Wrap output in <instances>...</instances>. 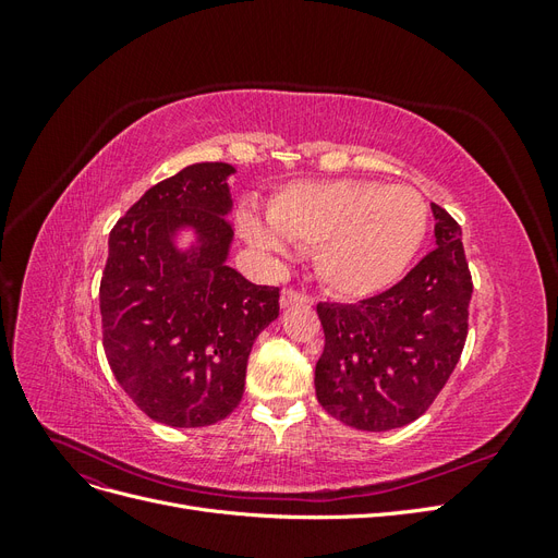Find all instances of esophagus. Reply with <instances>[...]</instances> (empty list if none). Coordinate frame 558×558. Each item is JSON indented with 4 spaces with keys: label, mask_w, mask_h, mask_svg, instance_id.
Segmentation results:
<instances>
[{
    "label": "esophagus",
    "mask_w": 558,
    "mask_h": 558,
    "mask_svg": "<svg viewBox=\"0 0 558 558\" xmlns=\"http://www.w3.org/2000/svg\"><path fill=\"white\" fill-rule=\"evenodd\" d=\"M307 302H310V298L305 293H298V291H291V289H283L281 295H279L281 310L293 307V305H307Z\"/></svg>",
    "instance_id": "esophagus-1"
}]
</instances>
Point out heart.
Instances as JSON below:
<instances>
[{
    "label": "heart",
    "mask_w": 558,
    "mask_h": 558,
    "mask_svg": "<svg viewBox=\"0 0 558 558\" xmlns=\"http://www.w3.org/2000/svg\"><path fill=\"white\" fill-rule=\"evenodd\" d=\"M267 218L242 211V238L283 258L289 242L314 246L320 283L347 300L375 298L396 286L428 234V202L412 185L365 179L302 181L275 195Z\"/></svg>",
    "instance_id": "heart-1"
}]
</instances>
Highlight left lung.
<instances>
[{"instance_id": "8db88e82", "label": "left lung", "mask_w": 558, "mask_h": 558, "mask_svg": "<svg viewBox=\"0 0 558 558\" xmlns=\"http://www.w3.org/2000/svg\"><path fill=\"white\" fill-rule=\"evenodd\" d=\"M435 248L393 289L359 305H318L326 347L316 398L342 424L384 433L412 424L442 391L468 335L472 279L461 226L437 205Z\"/></svg>"}]
</instances>
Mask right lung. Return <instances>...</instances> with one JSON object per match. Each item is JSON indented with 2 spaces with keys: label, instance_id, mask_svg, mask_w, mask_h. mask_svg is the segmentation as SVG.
Instances as JSON below:
<instances>
[{
  "label": "right lung",
  "instance_id": "right-lung-1",
  "mask_svg": "<svg viewBox=\"0 0 558 558\" xmlns=\"http://www.w3.org/2000/svg\"><path fill=\"white\" fill-rule=\"evenodd\" d=\"M228 162H195L148 189L109 234L99 283L105 351L137 408L172 428L211 426L244 396L279 289L228 265Z\"/></svg>",
  "mask_w": 558,
  "mask_h": 558
}]
</instances>
